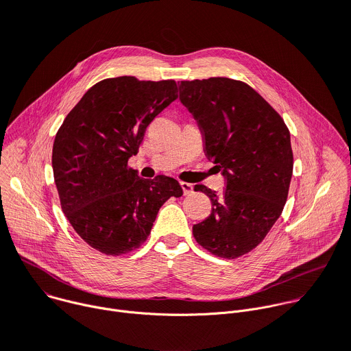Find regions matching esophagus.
<instances>
[{"mask_svg": "<svg viewBox=\"0 0 351 351\" xmlns=\"http://www.w3.org/2000/svg\"><path fill=\"white\" fill-rule=\"evenodd\" d=\"M180 186L183 189V193L184 194H190L193 191V184L191 183H187V182H180Z\"/></svg>", "mask_w": 351, "mask_h": 351, "instance_id": "esophagus-1", "label": "esophagus"}]
</instances>
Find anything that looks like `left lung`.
I'll use <instances>...</instances> for the list:
<instances>
[{
  "instance_id": "left-lung-1",
  "label": "left lung",
  "mask_w": 351,
  "mask_h": 351,
  "mask_svg": "<svg viewBox=\"0 0 351 351\" xmlns=\"http://www.w3.org/2000/svg\"><path fill=\"white\" fill-rule=\"evenodd\" d=\"M180 103L203 132L206 156L226 180L218 195L204 191L213 211L193 226L214 256L237 258L256 248L280 217L293 173L290 132L280 115L248 84L229 77L180 82Z\"/></svg>"
}]
</instances>
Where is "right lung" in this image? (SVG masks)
<instances>
[{
	"mask_svg": "<svg viewBox=\"0 0 351 351\" xmlns=\"http://www.w3.org/2000/svg\"><path fill=\"white\" fill-rule=\"evenodd\" d=\"M176 98L175 80L104 79L86 91L56 136L53 171L62 211L99 253L138 248L162 204L183 194L173 178L143 179L128 167L147 126Z\"/></svg>",
	"mask_w": 351,
	"mask_h": 351,
	"instance_id": "1",
	"label": "right lung"
}]
</instances>
